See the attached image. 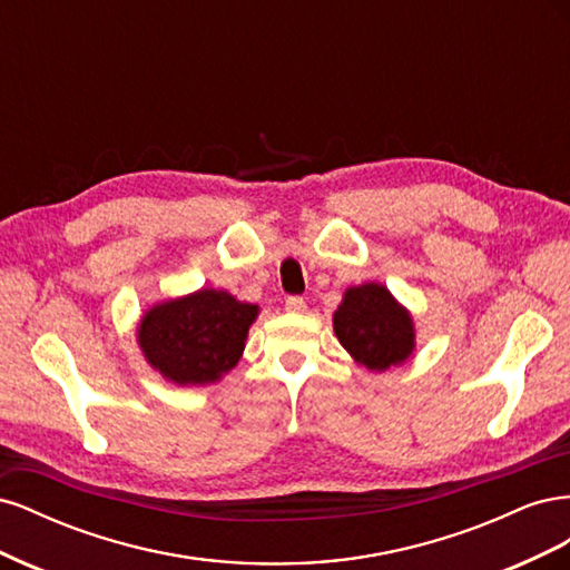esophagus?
I'll list each match as a JSON object with an SVG mask.
<instances>
[{
    "mask_svg": "<svg viewBox=\"0 0 570 570\" xmlns=\"http://www.w3.org/2000/svg\"><path fill=\"white\" fill-rule=\"evenodd\" d=\"M285 308L292 314H304L306 312V302L304 297H287L285 299Z\"/></svg>",
    "mask_w": 570,
    "mask_h": 570,
    "instance_id": "34e87169",
    "label": "esophagus"
}]
</instances>
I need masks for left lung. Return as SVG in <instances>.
I'll use <instances>...</instances> for the list:
<instances>
[{
	"instance_id": "obj_1",
	"label": "left lung",
	"mask_w": 570,
	"mask_h": 570,
	"mask_svg": "<svg viewBox=\"0 0 570 570\" xmlns=\"http://www.w3.org/2000/svg\"><path fill=\"white\" fill-rule=\"evenodd\" d=\"M340 344L368 371L400 366L416 347V331L406 308L381 283H364L344 292L333 314Z\"/></svg>"
}]
</instances>
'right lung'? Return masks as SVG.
I'll use <instances>...</instances> for the list:
<instances>
[{"mask_svg":"<svg viewBox=\"0 0 570 570\" xmlns=\"http://www.w3.org/2000/svg\"><path fill=\"white\" fill-rule=\"evenodd\" d=\"M258 306L226 289L202 287L193 295L154 304L137 325L147 364L180 387L220 381L245 352Z\"/></svg>","mask_w":570,"mask_h":570,"instance_id":"add662e5","label":"right lung"}]
</instances>
